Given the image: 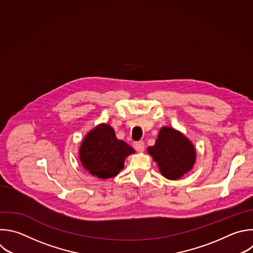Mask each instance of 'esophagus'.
I'll return each instance as SVG.
<instances>
[{
	"label": "esophagus",
	"mask_w": 253,
	"mask_h": 253,
	"mask_svg": "<svg viewBox=\"0 0 253 253\" xmlns=\"http://www.w3.org/2000/svg\"><path fill=\"white\" fill-rule=\"evenodd\" d=\"M134 148L136 151L138 152H143L145 150V144L143 141H137V142H134L133 144Z\"/></svg>",
	"instance_id": "obj_1"
}]
</instances>
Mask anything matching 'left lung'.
Segmentation results:
<instances>
[{
    "instance_id": "left-lung-1",
    "label": "left lung",
    "mask_w": 253,
    "mask_h": 253,
    "mask_svg": "<svg viewBox=\"0 0 253 253\" xmlns=\"http://www.w3.org/2000/svg\"><path fill=\"white\" fill-rule=\"evenodd\" d=\"M148 153L157 162L161 174L169 180H178L190 172L196 162L193 143L181 132L162 127L154 146Z\"/></svg>"
}]
</instances>
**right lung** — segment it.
I'll use <instances>...</instances> for the list:
<instances>
[{
	"instance_id": "1",
	"label": "right lung",
	"mask_w": 253,
	"mask_h": 253,
	"mask_svg": "<svg viewBox=\"0 0 253 253\" xmlns=\"http://www.w3.org/2000/svg\"><path fill=\"white\" fill-rule=\"evenodd\" d=\"M135 150L116 138L113 128L108 124H99L84 137L79 159L82 167L91 175L100 179H110L124 168L126 157Z\"/></svg>"
}]
</instances>
